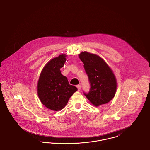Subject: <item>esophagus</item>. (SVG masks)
I'll return each instance as SVG.
<instances>
[{"label": "esophagus", "mask_w": 150, "mask_h": 150, "mask_svg": "<svg viewBox=\"0 0 150 150\" xmlns=\"http://www.w3.org/2000/svg\"><path fill=\"white\" fill-rule=\"evenodd\" d=\"M76 87H77L78 91H80L81 89V86H80V85H78V86H76Z\"/></svg>", "instance_id": "1"}]
</instances>
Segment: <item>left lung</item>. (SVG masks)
Listing matches in <instances>:
<instances>
[{
  "label": "left lung",
  "mask_w": 150,
  "mask_h": 150,
  "mask_svg": "<svg viewBox=\"0 0 150 150\" xmlns=\"http://www.w3.org/2000/svg\"><path fill=\"white\" fill-rule=\"evenodd\" d=\"M79 56L84 64L91 86L89 92L84 91V94L96 106L107 103L114 98L117 86L111 69L97 55L83 52Z\"/></svg>",
  "instance_id": "left-lung-1"
}]
</instances>
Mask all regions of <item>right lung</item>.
I'll use <instances>...</instances> for the list:
<instances>
[{
  "mask_svg": "<svg viewBox=\"0 0 150 150\" xmlns=\"http://www.w3.org/2000/svg\"><path fill=\"white\" fill-rule=\"evenodd\" d=\"M64 54L49 61L43 68L38 83V94L42 103L53 111L62 110L77 90L70 85L67 78L61 73L66 61Z\"/></svg>",
  "mask_w": 150,
  "mask_h": 150,
  "instance_id": "add662e5",
  "label": "right lung"
}]
</instances>
